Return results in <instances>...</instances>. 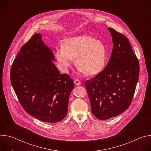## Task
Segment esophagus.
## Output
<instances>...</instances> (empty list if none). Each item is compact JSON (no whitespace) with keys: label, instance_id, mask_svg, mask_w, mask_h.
<instances>
[{"label":"esophagus","instance_id":"obj_1","mask_svg":"<svg viewBox=\"0 0 151 151\" xmlns=\"http://www.w3.org/2000/svg\"><path fill=\"white\" fill-rule=\"evenodd\" d=\"M74 83L76 85H80L81 83V82L78 79H75L74 80Z\"/></svg>","mask_w":151,"mask_h":151}]
</instances>
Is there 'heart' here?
I'll list each match as a JSON object with an SVG mask.
<instances>
[{"instance_id":"1","label":"heart","mask_w":151,"mask_h":151,"mask_svg":"<svg viewBox=\"0 0 151 151\" xmlns=\"http://www.w3.org/2000/svg\"><path fill=\"white\" fill-rule=\"evenodd\" d=\"M55 57L60 68L66 70L73 57L75 64L87 75L99 73L104 68L106 60V48L103 43L86 35L68 38L63 46L57 47Z\"/></svg>"}]
</instances>
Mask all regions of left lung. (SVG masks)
I'll return each mask as SVG.
<instances>
[{"label":"left lung","mask_w":151,"mask_h":151,"mask_svg":"<svg viewBox=\"0 0 151 151\" xmlns=\"http://www.w3.org/2000/svg\"><path fill=\"white\" fill-rule=\"evenodd\" d=\"M114 48L104 70L84 82L92 114L99 119L116 116L132 101L139 76V63L128 39L108 28Z\"/></svg>","instance_id":"left-lung-1"}]
</instances>
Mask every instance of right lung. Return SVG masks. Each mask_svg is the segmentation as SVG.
I'll return each mask as SVG.
<instances>
[{
  "instance_id": "add662e5",
  "label": "right lung",
  "mask_w": 151,
  "mask_h": 151,
  "mask_svg": "<svg viewBox=\"0 0 151 151\" xmlns=\"http://www.w3.org/2000/svg\"><path fill=\"white\" fill-rule=\"evenodd\" d=\"M36 33L21 47L10 71V79L24 110L36 119L58 122L67 115L73 79L61 74L51 60L52 51Z\"/></svg>"
}]
</instances>
